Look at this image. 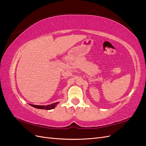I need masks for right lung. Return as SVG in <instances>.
<instances>
[{
    "instance_id": "add662e5",
    "label": "right lung",
    "mask_w": 146,
    "mask_h": 146,
    "mask_svg": "<svg viewBox=\"0 0 146 146\" xmlns=\"http://www.w3.org/2000/svg\"><path fill=\"white\" fill-rule=\"evenodd\" d=\"M59 102H56V103H54L50 105H48L46 106L44 105H32V104H30V105L32 106V107H33L36 108H38V109H43V110H52L53 108H54L56 107V105L58 104Z\"/></svg>"
}]
</instances>
